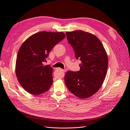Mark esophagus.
I'll return each mask as SVG.
<instances>
[{
	"label": "esophagus",
	"instance_id": "34e87169",
	"mask_svg": "<svg viewBox=\"0 0 130 130\" xmlns=\"http://www.w3.org/2000/svg\"><path fill=\"white\" fill-rule=\"evenodd\" d=\"M58 69H59L60 70H61V71H62V72H65V70H64V69H61V68H59Z\"/></svg>",
	"mask_w": 130,
	"mask_h": 130
}]
</instances>
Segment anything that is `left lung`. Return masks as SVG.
<instances>
[{"label":"left lung","mask_w":130,"mask_h":130,"mask_svg":"<svg viewBox=\"0 0 130 130\" xmlns=\"http://www.w3.org/2000/svg\"><path fill=\"white\" fill-rule=\"evenodd\" d=\"M66 34L76 58L81 61L79 71L66 73V85L77 97H90L98 91L105 78L108 63L107 53L100 40L89 32L77 30Z\"/></svg>","instance_id":"8db88e82"}]
</instances>
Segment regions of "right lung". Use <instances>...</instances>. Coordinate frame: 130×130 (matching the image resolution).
<instances>
[{
  "label": "right lung",
  "instance_id": "add662e5",
  "mask_svg": "<svg viewBox=\"0 0 130 130\" xmlns=\"http://www.w3.org/2000/svg\"><path fill=\"white\" fill-rule=\"evenodd\" d=\"M65 36L63 32L41 31L29 37L20 47L16 61V75L29 93L42 94L52 85L53 68L43 63L54 46Z\"/></svg>",
  "mask_w": 130,
  "mask_h": 130
}]
</instances>
